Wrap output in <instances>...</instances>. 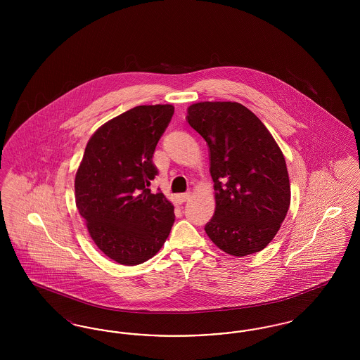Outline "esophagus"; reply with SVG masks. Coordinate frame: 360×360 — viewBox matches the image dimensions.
Listing matches in <instances>:
<instances>
[{"mask_svg": "<svg viewBox=\"0 0 360 360\" xmlns=\"http://www.w3.org/2000/svg\"><path fill=\"white\" fill-rule=\"evenodd\" d=\"M190 197H191V193H190V191H186V193L178 194V195H176V200H178L179 202H185V201H188Z\"/></svg>", "mask_w": 360, "mask_h": 360, "instance_id": "esophagus-1", "label": "esophagus"}]
</instances>
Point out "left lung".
Returning a JSON list of instances; mask_svg holds the SVG:
<instances>
[{
  "label": "left lung",
  "instance_id": "1",
  "mask_svg": "<svg viewBox=\"0 0 360 360\" xmlns=\"http://www.w3.org/2000/svg\"><path fill=\"white\" fill-rule=\"evenodd\" d=\"M188 121L210 151L216 210L205 225L207 236L233 257L263 250L290 205L286 162L274 137L238 103H194Z\"/></svg>",
  "mask_w": 360,
  "mask_h": 360
}]
</instances>
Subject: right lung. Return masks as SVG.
I'll use <instances>...</instances> for the list:
<instances>
[{
  "label": "right lung",
  "instance_id": "obj_1",
  "mask_svg": "<svg viewBox=\"0 0 360 360\" xmlns=\"http://www.w3.org/2000/svg\"><path fill=\"white\" fill-rule=\"evenodd\" d=\"M174 115L172 105H140L90 137L75 175V202L96 245L115 262L135 266L162 248L175 221L162 191L155 148Z\"/></svg>",
  "mask_w": 360,
  "mask_h": 360
}]
</instances>
